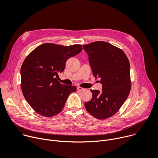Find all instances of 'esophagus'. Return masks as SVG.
Here are the masks:
<instances>
[{
    "label": "esophagus",
    "mask_w": 158,
    "mask_h": 158,
    "mask_svg": "<svg viewBox=\"0 0 158 158\" xmlns=\"http://www.w3.org/2000/svg\"><path fill=\"white\" fill-rule=\"evenodd\" d=\"M77 89L79 90V91H83V90H85V88H81V87H80V86H77Z\"/></svg>",
    "instance_id": "obj_1"
}]
</instances>
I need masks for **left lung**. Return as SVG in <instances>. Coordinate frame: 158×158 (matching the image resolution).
I'll return each mask as SVG.
<instances>
[{"mask_svg":"<svg viewBox=\"0 0 158 158\" xmlns=\"http://www.w3.org/2000/svg\"><path fill=\"white\" fill-rule=\"evenodd\" d=\"M83 49L88 55L93 76L100 79L102 85L101 91L91 90L92 98L85 102L86 109L97 119L109 118L119 110L129 95V60L121 49L106 42H94L83 45Z\"/></svg>","mask_w":158,"mask_h":158,"instance_id":"left-lung-1","label":"left lung"}]
</instances>
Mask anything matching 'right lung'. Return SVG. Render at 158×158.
<instances>
[{"label": "right lung", "instance_id": "right-lung-1", "mask_svg": "<svg viewBox=\"0 0 158 158\" xmlns=\"http://www.w3.org/2000/svg\"><path fill=\"white\" fill-rule=\"evenodd\" d=\"M81 45L63 46L45 43L37 47L21 67V87L23 96L36 112L52 117L64 109L76 86L65 85L57 79L64 71L67 60L82 51Z\"/></svg>", "mask_w": 158, "mask_h": 158}]
</instances>
